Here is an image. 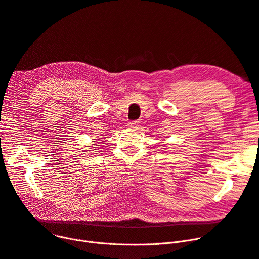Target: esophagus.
<instances>
[{"label": "esophagus", "instance_id": "34e87169", "mask_svg": "<svg viewBox=\"0 0 259 259\" xmlns=\"http://www.w3.org/2000/svg\"><path fill=\"white\" fill-rule=\"evenodd\" d=\"M139 125H140V121H139V120H131V121L128 122L127 126H128L130 129H137V128L139 127Z\"/></svg>", "mask_w": 259, "mask_h": 259}]
</instances>
